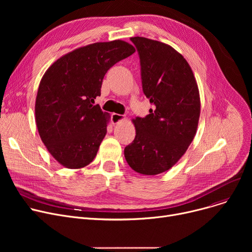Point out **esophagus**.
Returning a JSON list of instances; mask_svg holds the SVG:
<instances>
[{
	"label": "esophagus",
	"mask_w": 252,
	"mask_h": 252,
	"mask_svg": "<svg viewBox=\"0 0 252 252\" xmlns=\"http://www.w3.org/2000/svg\"><path fill=\"white\" fill-rule=\"evenodd\" d=\"M126 119V116L122 115V114H117V113H112L111 114V122L113 125L118 124L119 122H123Z\"/></svg>",
	"instance_id": "esophagus-1"
}]
</instances>
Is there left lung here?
<instances>
[{
	"label": "left lung",
	"instance_id": "8db88e82",
	"mask_svg": "<svg viewBox=\"0 0 252 252\" xmlns=\"http://www.w3.org/2000/svg\"><path fill=\"white\" fill-rule=\"evenodd\" d=\"M138 49L142 87L154 105L133 124L136 137L125 148L127 164L139 174L155 176L173 167L192 143L200 116V95L187 60L167 44L130 37Z\"/></svg>",
	"mask_w": 252,
	"mask_h": 252
}]
</instances>
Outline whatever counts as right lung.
<instances>
[{"label":"right lung","mask_w":252,"mask_h":252,"mask_svg":"<svg viewBox=\"0 0 252 252\" xmlns=\"http://www.w3.org/2000/svg\"><path fill=\"white\" fill-rule=\"evenodd\" d=\"M135 51L122 39L94 43L63 55L46 70L35 99V124L48 151L64 167L82 168L94 160L110 121L95 99L107 70Z\"/></svg>","instance_id":"obj_1"}]
</instances>
